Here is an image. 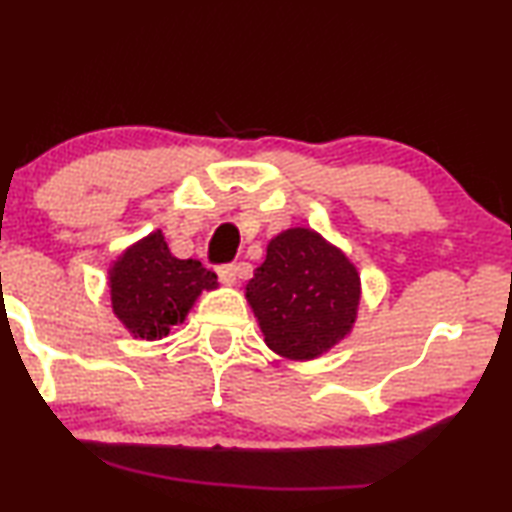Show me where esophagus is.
Wrapping results in <instances>:
<instances>
[{
  "mask_svg": "<svg viewBox=\"0 0 512 512\" xmlns=\"http://www.w3.org/2000/svg\"><path fill=\"white\" fill-rule=\"evenodd\" d=\"M218 276L225 285H234L236 278H239V266H236V264H222V266H218Z\"/></svg>",
  "mask_w": 512,
  "mask_h": 512,
  "instance_id": "34e87169",
  "label": "esophagus"
}]
</instances>
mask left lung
<instances>
[{
    "label": "left lung",
    "mask_w": 512,
    "mask_h": 512,
    "mask_svg": "<svg viewBox=\"0 0 512 512\" xmlns=\"http://www.w3.org/2000/svg\"><path fill=\"white\" fill-rule=\"evenodd\" d=\"M246 297L273 352L313 359L352 329L359 276L341 250L297 227L278 234L248 280Z\"/></svg>",
    "instance_id": "1"
}]
</instances>
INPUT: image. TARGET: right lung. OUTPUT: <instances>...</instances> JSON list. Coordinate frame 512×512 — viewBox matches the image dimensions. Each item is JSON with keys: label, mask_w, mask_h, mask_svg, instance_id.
I'll return each instance as SVG.
<instances>
[{"label": "right lung", "mask_w": 512, "mask_h": 512, "mask_svg": "<svg viewBox=\"0 0 512 512\" xmlns=\"http://www.w3.org/2000/svg\"><path fill=\"white\" fill-rule=\"evenodd\" d=\"M218 276L197 259H178L160 229L136 243L111 269L113 311L134 336H167L185 320L201 290H213Z\"/></svg>", "instance_id": "right-lung-1"}]
</instances>
